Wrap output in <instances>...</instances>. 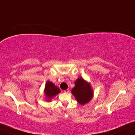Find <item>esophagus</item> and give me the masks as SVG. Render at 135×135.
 Wrapping results in <instances>:
<instances>
[{
    "instance_id": "obj_1",
    "label": "esophagus",
    "mask_w": 135,
    "mask_h": 135,
    "mask_svg": "<svg viewBox=\"0 0 135 135\" xmlns=\"http://www.w3.org/2000/svg\"><path fill=\"white\" fill-rule=\"evenodd\" d=\"M69 92V89H66V90H64V92H65V93H68Z\"/></svg>"
}]
</instances>
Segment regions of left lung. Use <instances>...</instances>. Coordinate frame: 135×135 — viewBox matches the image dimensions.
<instances>
[{
  "mask_svg": "<svg viewBox=\"0 0 135 135\" xmlns=\"http://www.w3.org/2000/svg\"><path fill=\"white\" fill-rule=\"evenodd\" d=\"M71 92L78 103L81 105L89 103L94 94L90 84L81 77L78 78L75 81V87Z\"/></svg>",
  "mask_w": 135,
  "mask_h": 135,
  "instance_id": "obj_1",
  "label": "left lung"
}]
</instances>
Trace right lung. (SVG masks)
<instances>
[{
  "label": "right lung",
  "instance_id": "obj_1",
  "mask_svg": "<svg viewBox=\"0 0 135 135\" xmlns=\"http://www.w3.org/2000/svg\"><path fill=\"white\" fill-rule=\"evenodd\" d=\"M60 89L57 86H55V84H54L52 83L47 81L45 85V96L47 97V100L51 101V99L57 95L60 92Z\"/></svg>",
  "mask_w": 135,
  "mask_h": 135
}]
</instances>
